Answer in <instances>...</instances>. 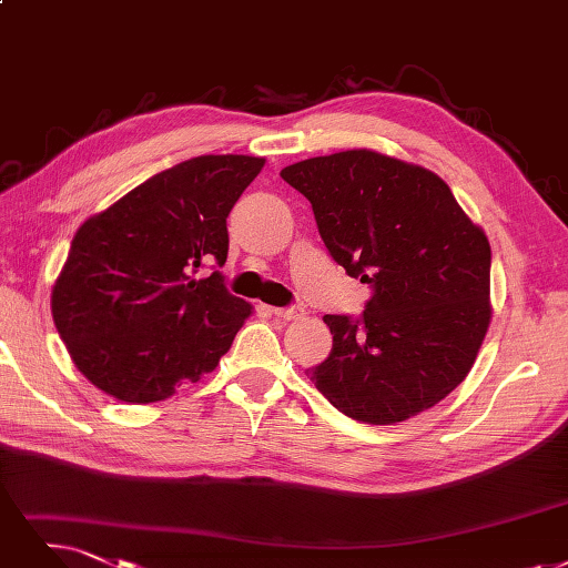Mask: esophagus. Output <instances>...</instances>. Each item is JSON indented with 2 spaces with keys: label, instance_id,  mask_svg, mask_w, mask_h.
Here are the masks:
<instances>
[{
  "label": "esophagus",
  "instance_id": "1",
  "mask_svg": "<svg viewBox=\"0 0 568 568\" xmlns=\"http://www.w3.org/2000/svg\"><path fill=\"white\" fill-rule=\"evenodd\" d=\"M272 314H275L277 320L293 322V320H303L305 310H303V307H298V305H291V307H272Z\"/></svg>",
  "mask_w": 568,
  "mask_h": 568
}]
</instances>
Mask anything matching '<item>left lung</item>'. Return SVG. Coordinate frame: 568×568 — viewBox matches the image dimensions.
Returning <instances> with one entry per match:
<instances>
[{
	"label": "left lung",
	"mask_w": 568,
	"mask_h": 568,
	"mask_svg": "<svg viewBox=\"0 0 568 568\" xmlns=\"http://www.w3.org/2000/svg\"><path fill=\"white\" fill-rule=\"evenodd\" d=\"M282 179L312 205L337 265L371 284L361 316L326 314L328 358L307 375L339 413L396 424L455 392L491 320V248L445 181L368 149L307 158Z\"/></svg>",
	"instance_id": "obj_1"
}]
</instances>
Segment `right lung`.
Listing matches in <instances>:
<instances>
[{
	"instance_id": "obj_1",
	"label": "right lung",
	"mask_w": 568,
	"mask_h": 568,
	"mask_svg": "<svg viewBox=\"0 0 568 568\" xmlns=\"http://www.w3.org/2000/svg\"><path fill=\"white\" fill-rule=\"evenodd\" d=\"M265 158L197 155L77 231L51 312L77 368L125 403L170 398L219 366L252 305L225 288V219ZM207 262L210 278L194 275Z\"/></svg>"
}]
</instances>
